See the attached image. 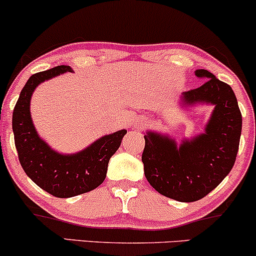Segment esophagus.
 Returning <instances> with one entry per match:
<instances>
[{
    "label": "esophagus",
    "mask_w": 256,
    "mask_h": 256,
    "mask_svg": "<svg viewBox=\"0 0 256 256\" xmlns=\"http://www.w3.org/2000/svg\"><path fill=\"white\" fill-rule=\"evenodd\" d=\"M144 124H146V120L143 118H137L134 122V128H142V126H144Z\"/></svg>",
    "instance_id": "esophagus-1"
}]
</instances>
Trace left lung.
Returning <instances> with one entry per match:
<instances>
[{
  "label": "left lung",
  "instance_id": "8db88e82",
  "mask_svg": "<svg viewBox=\"0 0 256 256\" xmlns=\"http://www.w3.org/2000/svg\"><path fill=\"white\" fill-rule=\"evenodd\" d=\"M195 73L207 80L198 89L185 91L182 102L214 104L206 132L183 140L179 149L168 137L146 132L142 154L149 184L161 195L180 202L198 201L222 183L234 165L242 132V114L230 85L207 70Z\"/></svg>",
  "mask_w": 256,
  "mask_h": 256
}]
</instances>
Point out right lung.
Segmentation results:
<instances>
[{"label": "right lung", "instance_id": "1", "mask_svg": "<svg viewBox=\"0 0 256 256\" xmlns=\"http://www.w3.org/2000/svg\"><path fill=\"white\" fill-rule=\"evenodd\" d=\"M64 72L72 68L62 64L32 74L20 92L12 122L18 158L25 173L38 186L60 198L89 192L104 183L110 158L126 134V130L107 134L73 155L58 154L38 137L30 116L32 92L38 84Z\"/></svg>", "mask_w": 256, "mask_h": 256}]
</instances>
